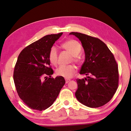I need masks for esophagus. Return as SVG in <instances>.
Returning <instances> with one entry per match:
<instances>
[{"label":"esophagus","instance_id":"34e87169","mask_svg":"<svg viewBox=\"0 0 131 131\" xmlns=\"http://www.w3.org/2000/svg\"><path fill=\"white\" fill-rule=\"evenodd\" d=\"M65 81H66V83H68L70 81V79H65Z\"/></svg>","mask_w":131,"mask_h":131}]
</instances>
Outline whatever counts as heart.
I'll use <instances>...</instances> for the list:
<instances>
[{
  "label": "heart",
  "instance_id": "obj_1",
  "mask_svg": "<svg viewBox=\"0 0 131 131\" xmlns=\"http://www.w3.org/2000/svg\"><path fill=\"white\" fill-rule=\"evenodd\" d=\"M61 47L73 56V60L79 62L80 57L78 55L81 52L82 47L80 43L75 40H68L65 41L61 45ZM49 60L53 65H56L58 62V53L55 47H52L48 53ZM77 71V68L73 65H62L56 70L57 75L62 77L66 79H70Z\"/></svg>",
  "mask_w": 131,
  "mask_h": 131
}]
</instances>
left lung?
<instances>
[{
    "mask_svg": "<svg viewBox=\"0 0 131 131\" xmlns=\"http://www.w3.org/2000/svg\"><path fill=\"white\" fill-rule=\"evenodd\" d=\"M69 34L79 39L85 53L79 73L87 77L77 79V99L88 107L102 106L110 101L118 87V67L114 56L99 38L77 32Z\"/></svg>",
    "mask_w": 131,
    "mask_h": 131,
    "instance_id": "obj_1",
    "label": "left lung"
}]
</instances>
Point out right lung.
I'll return each instance as SVG.
<instances>
[{
	"label": "right lung",
	"instance_id": "1",
	"mask_svg": "<svg viewBox=\"0 0 131 131\" xmlns=\"http://www.w3.org/2000/svg\"><path fill=\"white\" fill-rule=\"evenodd\" d=\"M62 34L46 35L25 47L18 56L14 83L19 98L31 109L42 111L51 106L65 84L63 77H51L53 70L48 58L50 49Z\"/></svg>",
	"mask_w": 131,
	"mask_h": 131
}]
</instances>
